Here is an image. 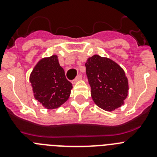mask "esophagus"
<instances>
[{
	"label": "esophagus",
	"instance_id": "1",
	"mask_svg": "<svg viewBox=\"0 0 157 157\" xmlns=\"http://www.w3.org/2000/svg\"><path fill=\"white\" fill-rule=\"evenodd\" d=\"M81 79H82V75H78L76 76L75 78L72 80L71 82L73 83V84H75V83L77 82L78 81H79V80H81Z\"/></svg>",
	"mask_w": 157,
	"mask_h": 157
}]
</instances>
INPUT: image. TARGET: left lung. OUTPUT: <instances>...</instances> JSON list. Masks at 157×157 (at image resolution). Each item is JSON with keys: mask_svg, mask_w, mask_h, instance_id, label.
<instances>
[{"mask_svg": "<svg viewBox=\"0 0 157 157\" xmlns=\"http://www.w3.org/2000/svg\"><path fill=\"white\" fill-rule=\"evenodd\" d=\"M91 96L98 107L112 112L123 105L128 81L120 65L109 58L94 55L85 63Z\"/></svg>", "mask_w": 157, "mask_h": 157, "instance_id": "8db88e82", "label": "left lung"}]
</instances>
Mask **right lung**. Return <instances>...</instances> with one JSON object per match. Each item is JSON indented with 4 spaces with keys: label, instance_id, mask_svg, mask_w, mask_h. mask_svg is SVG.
Segmentation results:
<instances>
[{
    "label": "right lung",
    "instance_id": "right-lung-1",
    "mask_svg": "<svg viewBox=\"0 0 157 157\" xmlns=\"http://www.w3.org/2000/svg\"><path fill=\"white\" fill-rule=\"evenodd\" d=\"M30 82L34 98L48 109H56L68 99L72 84L66 78L57 56L44 58L32 71Z\"/></svg>",
    "mask_w": 157,
    "mask_h": 157
}]
</instances>
